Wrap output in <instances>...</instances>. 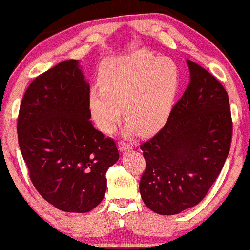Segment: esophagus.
<instances>
[{"label": "esophagus", "mask_w": 250, "mask_h": 250, "mask_svg": "<svg viewBox=\"0 0 250 250\" xmlns=\"http://www.w3.org/2000/svg\"><path fill=\"white\" fill-rule=\"evenodd\" d=\"M118 148H120L121 151H129V149L133 148V144L129 143V142L120 141V143H118Z\"/></svg>", "instance_id": "1"}]
</instances>
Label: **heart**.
<instances>
[{"label": "heart", "instance_id": "b5f03b06", "mask_svg": "<svg viewBox=\"0 0 250 250\" xmlns=\"http://www.w3.org/2000/svg\"><path fill=\"white\" fill-rule=\"evenodd\" d=\"M180 83L178 64L167 57L136 51L110 58L101 68V87L89 90L91 115L99 129L113 133L123 107L126 132H156L170 117Z\"/></svg>", "mask_w": 250, "mask_h": 250}]
</instances>
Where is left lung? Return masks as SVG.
Listing matches in <instances>:
<instances>
[{"instance_id": "obj_1", "label": "left lung", "mask_w": 250, "mask_h": 250, "mask_svg": "<svg viewBox=\"0 0 250 250\" xmlns=\"http://www.w3.org/2000/svg\"><path fill=\"white\" fill-rule=\"evenodd\" d=\"M190 83L164 127L141 145L146 162L140 192L163 216L197 206L216 181L230 151L228 94L205 68L187 60Z\"/></svg>"}]
</instances>
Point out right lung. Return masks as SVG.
<instances>
[{"instance_id": "obj_1", "label": "right lung", "mask_w": 250, "mask_h": 250, "mask_svg": "<svg viewBox=\"0 0 250 250\" xmlns=\"http://www.w3.org/2000/svg\"><path fill=\"white\" fill-rule=\"evenodd\" d=\"M89 90L78 60L62 61L30 83L19 112V146L30 179L66 212H88L102 202L106 172L120 157L113 138L89 121Z\"/></svg>"}]
</instances>
